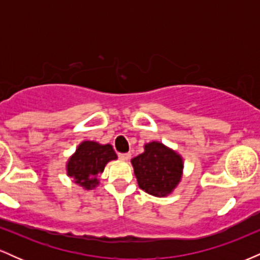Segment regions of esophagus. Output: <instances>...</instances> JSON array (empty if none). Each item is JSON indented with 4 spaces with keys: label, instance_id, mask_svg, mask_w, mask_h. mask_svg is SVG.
Returning a JSON list of instances; mask_svg holds the SVG:
<instances>
[{
    "label": "esophagus",
    "instance_id": "1",
    "mask_svg": "<svg viewBox=\"0 0 260 260\" xmlns=\"http://www.w3.org/2000/svg\"><path fill=\"white\" fill-rule=\"evenodd\" d=\"M118 157L123 161H128L131 159V154L129 153H123V154H118Z\"/></svg>",
    "mask_w": 260,
    "mask_h": 260
}]
</instances>
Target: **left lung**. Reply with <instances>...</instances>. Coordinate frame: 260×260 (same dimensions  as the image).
Returning <instances> with one entry per match:
<instances>
[{
  "label": "left lung",
  "instance_id": "8db88e82",
  "mask_svg": "<svg viewBox=\"0 0 260 260\" xmlns=\"http://www.w3.org/2000/svg\"><path fill=\"white\" fill-rule=\"evenodd\" d=\"M140 189L154 197H168L183 176V157L161 142L144 144V151L131 160Z\"/></svg>",
  "mask_w": 260,
  "mask_h": 260
}]
</instances>
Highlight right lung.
Wrapping results in <instances>:
<instances>
[{"instance_id": "right-lung-1", "label": "right lung", "mask_w": 260, "mask_h": 260, "mask_svg": "<svg viewBox=\"0 0 260 260\" xmlns=\"http://www.w3.org/2000/svg\"><path fill=\"white\" fill-rule=\"evenodd\" d=\"M117 159L111 144H100L94 140H84L77 147L66 162L68 177L85 190L99 186V176L103 174L107 162Z\"/></svg>"}]
</instances>
